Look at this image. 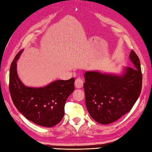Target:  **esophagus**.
Wrapping results in <instances>:
<instances>
[{"mask_svg": "<svg viewBox=\"0 0 152 152\" xmlns=\"http://www.w3.org/2000/svg\"><path fill=\"white\" fill-rule=\"evenodd\" d=\"M83 81L82 80V79H81L80 78H77L75 81V87L76 88H82L83 87Z\"/></svg>", "mask_w": 152, "mask_h": 152, "instance_id": "obj_1", "label": "esophagus"}]
</instances>
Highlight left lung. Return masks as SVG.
Wrapping results in <instances>:
<instances>
[{
    "label": "left lung",
    "instance_id": "1",
    "mask_svg": "<svg viewBox=\"0 0 152 152\" xmlns=\"http://www.w3.org/2000/svg\"><path fill=\"white\" fill-rule=\"evenodd\" d=\"M129 59L135 68L125 67L121 74L87 71L84 74L86 108L101 124L117 121L129 112L140 96L142 74L139 58L131 50Z\"/></svg>",
    "mask_w": 152,
    "mask_h": 152
}]
</instances>
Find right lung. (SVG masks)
Returning a JSON list of instances; mask_svg holds the SVG:
<instances>
[{
  "label": "right lung",
  "instance_id": "1",
  "mask_svg": "<svg viewBox=\"0 0 152 152\" xmlns=\"http://www.w3.org/2000/svg\"><path fill=\"white\" fill-rule=\"evenodd\" d=\"M22 52L23 50L16 55L10 69L9 89L12 101L28 120L42 127H53L63 118L64 105L74 91L75 80H56L40 88L25 86L17 72V61Z\"/></svg>",
  "mask_w": 152,
  "mask_h": 152
}]
</instances>
